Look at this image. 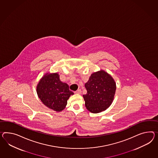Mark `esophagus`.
<instances>
[{
    "label": "esophagus",
    "instance_id": "34e87169",
    "mask_svg": "<svg viewBox=\"0 0 158 158\" xmlns=\"http://www.w3.org/2000/svg\"><path fill=\"white\" fill-rule=\"evenodd\" d=\"M74 93H76V94H81V89H78L76 90V92H74Z\"/></svg>",
    "mask_w": 158,
    "mask_h": 158
}]
</instances>
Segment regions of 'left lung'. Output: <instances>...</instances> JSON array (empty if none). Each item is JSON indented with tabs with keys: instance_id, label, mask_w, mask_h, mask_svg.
<instances>
[{
	"instance_id": "1",
	"label": "left lung",
	"mask_w": 158,
	"mask_h": 158,
	"mask_svg": "<svg viewBox=\"0 0 158 158\" xmlns=\"http://www.w3.org/2000/svg\"><path fill=\"white\" fill-rule=\"evenodd\" d=\"M85 87L87 93L83 97L85 106L90 112L100 113L111 105L116 86L113 78L104 70L92 73Z\"/></svg>"
}]
</instances>
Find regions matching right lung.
Listing matches in <instances>:
<instances>
[{
	"label": "right lung",
	"instance_id": "obj_1",
	"mask_svg": "<svg viewBox=\"0 0 158 158\" xmlns=\"http://www.w3.org/2000/svg\"><path fill=\"white\" fill-rule=\"evenodd\" d=\"M36 92L44 105L57 112L64 110L69 97L74 94L69 85L61 81L57 73L44 75L37 85Z\"/></svg>",
	"mask_w": 158,
	"mask_h": 158
}]
</instances>
